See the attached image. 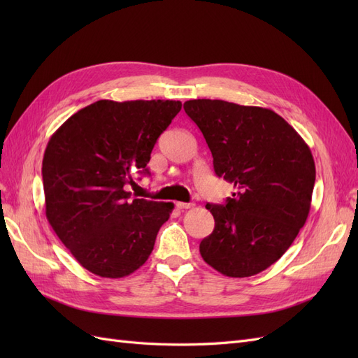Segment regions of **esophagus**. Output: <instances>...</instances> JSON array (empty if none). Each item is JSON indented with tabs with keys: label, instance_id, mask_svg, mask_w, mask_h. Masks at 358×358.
Masks as SVG:
<instances>
[{
	"label": "esophagus",
	"instance_id": "esophagus-1",
	"mask_svg": "<svg viewBox=\"0 0 358 358\" xmlns=\"http://www.w3.org/2000/svg\"><path fill=\"white\" fill-rule=\"evenodd\" d=\"M176 208L180 209V210L191 209V208H194V203H182V201H178V203H176Z\"/></svg>",
	"mask_w": 358,
	"mask_h": 358
}]
</instances>
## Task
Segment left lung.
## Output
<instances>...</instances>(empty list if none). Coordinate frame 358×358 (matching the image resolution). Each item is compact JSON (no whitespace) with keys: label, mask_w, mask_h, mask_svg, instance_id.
Masks as SVG:
<instances>
[{"label":"left lung","mask_w":358,"mask_h":358,"mask_svg":"<svg viewBox=\"0 0 358 358\" xmlns=\"http://www.w3.org/2000/svg\"><path fill=\"white\" fill-rule=\"evenodd\" d=\"M183 109L206 138L215 175L236 188L225 204H206L215 229L200 254L225 276L263 272L308 220L315 183L310 149L270 109L206 99L185 101Z\"/></svg>","instance_id":"left-lung-1"}]
</instances>
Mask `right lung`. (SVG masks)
<instances>
[{
    "instance_id": "obj_1",
    "label": "right lung",
    "mask_w": 358,
    "mask_h": 358,
    "mask_svg": "<svg viewBox=\"0 0 358 358\" xmlns=\"http://www.w3.org/2000/svg\"><path fill=\"white\" fill-rule=\"evenodd\" d=\"M182 109L173 100H100L70 116L43 157L46 218L82 267L124 278L143 266L173 203L131 199L158 137Z\"/></svg>"
}]
</instances>
